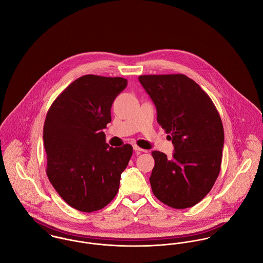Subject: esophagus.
Instances as JSON below:
<instances>
[{"label": "esophagus", "instance_id": "1", "mask_svg": "<svg viewBox=\"0 0 263 263\" xmlns=\"http://www.w3.org/2000/svg\"><path fill=\"white\" fill-rule=\"evenodd\" d=\"M134 150L137 151V152H146V150H143L142 148H140V147L137 146V145H134Z\"/></svg>", "mask_w": 263, "mask_h": 263}]
</instances>
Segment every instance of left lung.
Here are the masks:
<instances>
[{
	"mask_svg": "<svg viewBox=\"0 0 263 263\" xmlns=\"http://www.w3.org/2000/svg\"><path fill=\"white\" fill-rule=\"evenodd\" d=\"M139 81L157 108V121L170 134L172 159L153 151L154 195L170 208L198 203L214 186L222 164L224 127L210 96L187 76L144 75Z\"/></svg>",
	"mask_w": 263,
	"mask_h": 263,
	"instance_id": "8db88e82",
	"label": "left lung"
}]
</instances>
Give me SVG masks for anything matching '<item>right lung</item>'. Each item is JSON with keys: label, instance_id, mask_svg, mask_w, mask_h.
Returning <instances> with one entry per match:
<instances>
[{"label": "right lung", "instance_id": "right-lung-1", "mask_svg": "<svg viewBox=\"0 0 263 263\" xmlns=\"http://www.w3.org/2000/svg\"><path fill=\"white\" fill-rule=\"evenodd\" d=\"M126 85L120 77L82 76L46 114V175L61 197L80 212L99 211L112 200L133 155L128 144L109 147L101 132L111 121L113 101Z\"/></svg>", "mask_w": 263, "mask_h": 263}]
</instances>
